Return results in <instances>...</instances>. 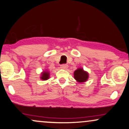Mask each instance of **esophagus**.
Instances as JSON below:
<instances>
[{"label": "esophagus", "instance_id": "esophagus-1", "mask_svg": "<svg viewBox=\"0 0 129 129\" xmlns=\"http://www.w3.org/2000/svg\"><path fill=\"white\" fill-rule=\"evenodd\" d=\"M68 66L66 64H62L61 66V68L62 69H63V70H66L67 68H68Z\"/></svg>", "mask_w": 129, "mask_h": 129}]
</instances>
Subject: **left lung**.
Segmentation results:
<instances>
[{
	"label": "left lung",
	"mask_w": 129,
	"mask_h": 129,
	"mask_svg": "<svg viewBox=\"0 0 129 129\" xmlns=\"http://www.w3.org/2000/svg\"><path fill=\"white\" fill-rule=\"evenodd\" d=\"M74 79L77 82L82 83L86 82L89 79V73L84 71L82 68H79L74 72Z\"/></svg>",
	"instance_id": "1"
}]
</instances>
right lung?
I'll return each instance as SVG.
<instances>
[{
  "label": "right lung",
  "mask_w": 129,
  "mask_h": 129,
  "mask_svg": "<svg viewBox=\"0 0 129 129\" xmlns=\"http://www.w3.org/2000/svg\"><path fill=\"white\" fill-rule=\"evenodd\" d=\"M50 77V73L49 71H48L47 70L43 71V72H42L41 75H40V79H42V80H47L49 79Z\"/></svg>",
  "instance_id": "right-lung-1"
}]
</instances>
